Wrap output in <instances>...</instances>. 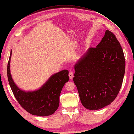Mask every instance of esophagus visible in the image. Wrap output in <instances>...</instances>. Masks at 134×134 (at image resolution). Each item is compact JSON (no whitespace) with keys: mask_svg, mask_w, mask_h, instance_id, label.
Listing matches in <instances>:
<instances>
[{"mask_svg":"<svg viewBox=\"0 0 134 134\" xmlns=\"http://www.w3.org/2000/svg\"><path fill=\"white\" fill-rule=\"evenodd\" d=\"M74 75V72L72 71H70L69 73V76L70 79H72V77H73Z\"/></svg>","mask_w":134,"mask_h":134,"instance_id":"34e87169","label":"esophagus"}]
</instances>
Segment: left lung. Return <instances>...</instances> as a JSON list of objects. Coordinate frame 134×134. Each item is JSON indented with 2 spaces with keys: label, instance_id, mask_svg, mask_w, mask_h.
<instances>
[{
  "label": "left lung",
  "instance_id": "left-lung-1",
  "mask_svg": "<svg viewBox=\"0 0 134 134\" xmlns=\"http://www.w3.org/2000/svg\"><path fill=\"white\" fill-rule=\"evenodd\" d=\"M73 80L83 106L97 110L111 104L119 94L125 71L120 43L106 30L96 47H91L74 66Z\"/></svg>",
  "mask_w": 134,
  "mask_h": 134
}]
</instances>
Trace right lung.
<instances>
[{
    "instance_id": "add662e5",
    "label": "right lung",
    "mask_w": 134,
    "mask_h": 134,
    "mask_svg": "<svg viewBox=\"0 0 134 134\" xmlns=\"http://www.w3.org/2000/svg\"><path fill=\"white\" fill-rule=\"evenodd\" d=\"M12 50L7 66V76L11 90L21 107L31 114L39 116L51 115L59 106V97L62 89L69 77V71L64 70L52 75L46 83L34 92H25L15 84L10 72Z\"/></svg>"
}]
</instances>
